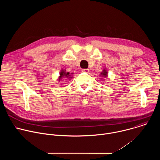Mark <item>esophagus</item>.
Listing matches in <instances>:
<instances>
[{
  "label": "esophagus",
  "mask_w": 160,
  "mask_h": 160,
  "mask_svg": "<svg viewBox=\"0 0 160 160\" xmlns=\"http://www.w3.org/2000/svg\"><path fill=\"white\" fill-rule=\"evenodd\" d=\"M82 72H84V73H88L89 72V70L88 69H82Z\"/></svg>",
  "instance_id": "1"
}]
</instances>
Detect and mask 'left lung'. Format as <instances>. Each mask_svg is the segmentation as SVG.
I'll return each instance as SVG.
<instances>
[{
	"instance_id": "obj_1",
	"label": "left lung",
	"mask_w": 160,
	"mask_h": 160,
	"mask_svg": "<svg viewBox=\"0 0 160 160\" xmlns=\"http://www.w3.org/2000/svg\"><path fill=\"white\" fill-rule=\"evenodd\" d=\"M101 75L102 77H106L107 75H108V72H106V70H103V72H102V73H101Z\"/></svg>"
}]
</instances>
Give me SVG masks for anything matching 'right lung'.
<instances>
[{
    "label": "right lung",
    "instance_id": "obj_1",
    "mask_svg": "<svg viewBox=\"0 0 160 160\" xmlns=\"http://www.w3.org/2000/svg\"><path fill=\"white\" fill-rule=\"evenodd\" d=\"M62 78H72L71 77V75H70V73L68 72V73H66L65 71L64 70H61V72H60V76H59V81H60L61 80Z\"/></svg>",
    "mask_w": 160,
    "mask_h": 160
}]
</instances>
